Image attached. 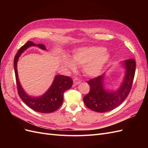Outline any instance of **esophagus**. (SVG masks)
I'll list each match as a JSON object with an SVG mask.
<instances>
[{
  "label": "esophagus",
  "instance_id": "1",
  "mask_svg": "<svg viewBox=\"0 0 148 148\" xmlns=\"http://www.w3.org/2000/svg\"><path fill=\"white\" fill-rule=\"evenodd\" d=\"M81 83V80H80L79 79L77 78H75L73 79V83H74V85H77V84H78L79 83Z\"/></svg>",
  "mask_w": 148,
  "mask_h": 148
}]
</instances>
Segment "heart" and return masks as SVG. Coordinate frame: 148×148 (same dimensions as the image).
<instances>
[{
	"label": "heart",
	"instance_id": "1",
	"mask_svg": "<svg viewBox=\"0 0 148 148\" xmlns=\"http://www.w3.org/2000/svg\"><path fill=\"white\" fill-rule=\"evenodd\" d=\"M110 58V53L104 47L89 46L75 51L72 60L66 58L64 63L71 70L76 69L75 64L82 66L85 74L89 77H96L101 74Z\"/></svg>",
	"mask_w": 148,
	"mask_h": 148
}]
</instances>
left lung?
<instances>
[{"label":"left lung","mask_w":148,"mask_h":148,"mask_svg":"<svg viewBox=\"0 0 148 148\" xmlns=\"http://www.w3.org/2000/svg\"><path fill=\"white\" fill-rule=\"evenodd\" d=\"M126 69L123 82L117 91H106L103 86L104 75L88 81L90 90L83 97L84 104L89 109L97 112H106L119 106L126 99L131 91L135 77L136 62L134 59L125 60Z\"/></svg>","instance_id":"8db88e82"}]
</instances>
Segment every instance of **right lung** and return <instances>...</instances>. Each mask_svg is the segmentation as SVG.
<instances>
[{
	"label": "right lung",
	"instance_id": "1",
	"mask_svg": "<svg viewBox=\"0 0 148 148\" xmlns=\"http://www.w3.org/2000/svg\"><path fill=\"white\" fill-rule=\"evenodd\" d=\"M35 46L43 50L46 48L43 44H35L33 42L28 41L20 48L14 58V70L18 93L20 97L25 104L33 110L41 113H51L57 110L62 106L64 101V92L70 89L73 85V81L69 77L64 75H57L49 90L42 96L33 97L28 96L20 83L17 73V61L21 53L28 47Z\"/></svg>",
	"mask_w": 148,
	"mask_h": 148
}]
</instances>
